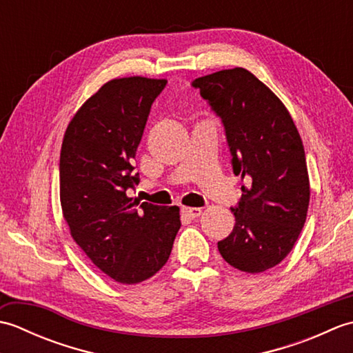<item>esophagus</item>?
<instances>
[{"mask_svg":"<svg viewBox=\"0 0 353 353\" xmlns=\"http://www.w3.org/2000/svg\"><path fill=\"white\" fill-rule=\"evenodd\" d=\"M200 214H201V209L200 208H188V206H183L182 208V215L185 216V219H188V220L197 219V216H200Z\"/></svg>","mask_w":353,"mask_h":353,"instance_id":"34e87169","label":"esophagus"}]
</instances>
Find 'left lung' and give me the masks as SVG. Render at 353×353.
<instances>
[{
  "mask_svg": "<svg viewBox=\"0 0 353 353\" xmlns=\"http://www.w3.org/2000/svg\"><path fill=\"white\" fill-rule=\"evenodd\" d=\"M192 86L221 118L241 176L235 226L219 241L223 259L245 273L279 264L301 235L310 206L305 150L283 103L244 68L199 77Z\"/></svg>",
  "mask_w": 353,
  "mask_h": 353,
  "instance_id": "left-lung-1",
  "label": "left lung"
}]
</instances>
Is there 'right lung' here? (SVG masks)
<instances>
[{
  "instance_id": "1",
  "label": "right lung",
  "mask_w": 353,
  "mask_h": 353,
  "mask_svg": "<svg viewBox=\"0 0 353 353\" xmlns=\"http://www.w3.org/2000/svg\"><path fill=\"white\" fill-rule=\"evenodd\" d=\"M165 79L104 83L66 127L61 150V205L71 236L119 283H139L168 261L181 229L179 208L129 197L139 183L133 159Z\"/></svg>"
}]
</instances>
